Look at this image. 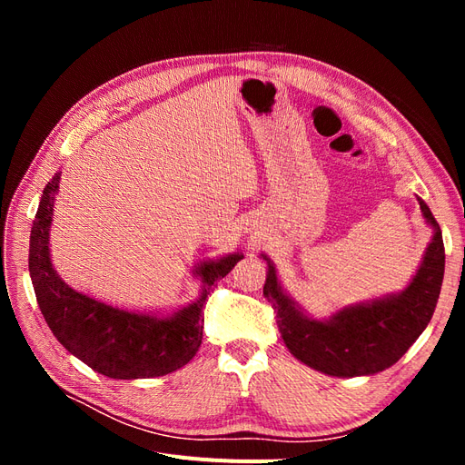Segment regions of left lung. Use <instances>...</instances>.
<instances>
[{"label":"left lung","instance_id":"obj_1","mask_svg":"<svg viewBox=\"0 0 465 465\" xmlns=\"http://www.w3.org/2000/svg\"><path fill=\"white\" fill-rule=\"evenodd\" d=\"M420 213L432 227V241L411 283L398 294L347 306L328 320L308 318L281 289L270 258L263 297L273 306L281 337L291 353L330 376H369L398 362L423 333L439 302L444 277V242L439 223L419 198Z\"/></svg>","mask_w":465,"mask_h":465}]
</instances>
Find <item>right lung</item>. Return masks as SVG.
<instances>
[{"label": "right lung", "mask_w": 465, "mask_h": 465, "mask_svg": "<svg viewBox=\"0 0 465 465\" xmlns=\"http://www.w3.org/2000/svg\"><path fill=\"white\" fill-rule=\"evenodd\" d=\"M58 188L55 173L42 192L29 246L35 294L52 333L69 353L108 378H154L184 367L202 345L207 294L244 256L236 252L195 267L203 283L202 297L171 316L122 311L72 289L54 270L48 238Z\"/></svg>", "instance_id": "1"}]
</instances>
